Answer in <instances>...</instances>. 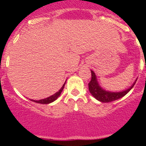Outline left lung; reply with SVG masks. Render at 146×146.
<instances>
[{"label":"left lung","instance_id":"1","mask_svg":"<svg viewBox=\"0 0 146 146\" xmlns=\"http://www.w3.org/2000/svg\"><path fill=\"white\" fill-rule=\"evenodd\" d=\"M91 75H92V78H91L90 82L88 83L90 92L95 99L101 102L104 103L115 101L117 100L123 98L133 88L137 80L136 79L133 83V85L129 87L128 89L125 90L121 91V92H111V91H108L103 89L100 85L99 82L97 80L96 75H95V72L93 70H91Z\"/></svg>","mask_w":146,"mask_h":146}]
</instances>
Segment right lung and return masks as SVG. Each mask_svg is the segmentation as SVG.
<instances>
[{"label": "right lung", "instance_id": "obj_1", "mask_svg": "<svg viewBox=\"0 0 146 146\" xmlns=\"http://www.w3.org/2000/svg\"><path fill=\"white\" fill-rule=\"evenodd\" d=\"M66 82H64V84L63 85V86L61 87V89H60L58 92H56L55 94H54L53 95H51V96L48 97V98H45V99L39 100H30L32 102H36V103H39V104H49V103L53 102L55 101L56 100H57V98H58V97L61 95V92H62L63 90H64V88Z\"/></svg>", "mask_w": 146, "mask_h": 146}]
</instances>
